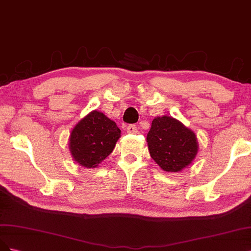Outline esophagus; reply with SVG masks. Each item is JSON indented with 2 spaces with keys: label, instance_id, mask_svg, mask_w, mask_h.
<instances>
[{
  "label": "esophagus",
  "instance_id": "obj_1",
  "mask_svg": "<svg viewBox=\"0 0 251 251\" xmlns=\"http://www.w3.org/2000/svg\"><path fill=\"white\" fill-rule=\"evenodd\" d=\"M127 132L128 133H131V134L136 133L137 132V127L135 125H129L127 127Z\"/></svg>",
  "mask_w": 251,
  "mask_h": 251
}]
</instances>
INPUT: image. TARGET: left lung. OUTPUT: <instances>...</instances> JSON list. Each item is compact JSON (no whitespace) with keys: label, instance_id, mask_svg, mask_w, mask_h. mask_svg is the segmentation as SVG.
<instances>
[{"label":"left lung","instance_id":"8db88e82","mask_svg":"<svg viewBox=\"0 0 251 251\" xmlns=\"http://www.w3.org/2000/svg\"><path fill=\"white\" fill-rule=\"evenodd\" d=\"M151 157L166 172H180L189 167L198 153L196 134L180 121L155 117L147 134Z\"/></svg>","mask_w":251,"mask_h":251}]
</instances>
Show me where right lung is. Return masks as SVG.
I'll list each match as a JSON object with an SVG mask.
<instances>
[{"label": "right lung", "mask_w": 251, "mask_h": 251, "mask_svg": "<svg viewBox=\"0 0 251 251\" xmlns=\"http://www.w3.org/2000/svg\"><path fill=\"white\" fill-rule=\"evenodd\" d=\"M121 130L103 112L93 110L72 129L69 137L71 155L77 164L94 169L116 147Z\"/></svg>", "instance_id": "right-lung-1"}]
</instances>
